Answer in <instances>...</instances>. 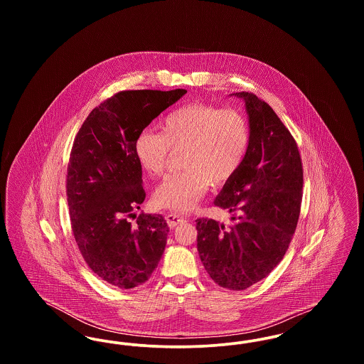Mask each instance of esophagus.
Segmentation results:
<instances>
[{
	"instance_id": "esophagus-1",
	"label": "esophagus",
	"mask_w": 364,
	"mask_h": 364,
	"mask_svg": "<svg viewBox=\"0 0 364 364\" xmlns=\"http://www.w3.org/2000/svg\"><path fill=\"white\" fill-rule=\"evenodd\" d=\"M165 218H166V223H168L169 228H176V226L186 223V218H184V217H180V215H177V214H166Z\"/></svg>"
}]
</instances>
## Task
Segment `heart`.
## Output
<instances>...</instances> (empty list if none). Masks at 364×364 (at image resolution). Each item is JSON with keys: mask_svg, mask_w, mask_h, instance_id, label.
Segmentation results:
<instances>
[{"mask_svg": "<svg viewBox=\"0 0 364 364\" xmlns=\"http://www.w3.org/2000/svg\"><path fill=\"white\" fill-rule=\"evenodd\" d=\"M161 132L140 131L134 153L146 173L161 174L171 149H184L183 171L168 174L154 192L156 206L190 211L210 186L229 181L248 151L251 129L247 116L235 107L192 102L176 107L159 122Z\"/></svg>", "mask_w": 364, "mask_h": 364, "instance_id": "b5f03b06", "label": "heart"}]
</instances>
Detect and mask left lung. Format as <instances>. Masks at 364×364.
Masks as SVG:
<instances>
[{"label":"left lung","mask_w":364,"mask_h":364,"mask_svg":"<svg viewBox=\"0 0 364 364\" xmlns=\"http://www.w3.org/2000/svg\"><path fill=\"white\" fill-rule=\"evenodd\" d=\"M242 98L251 140L240 169L214 205L232 224L196 220L198 251L215 284L242 291L267 277L284 258L300 215L303 165L296 140L276 112L252 92Z\"/></svg>","instance_id":"1"}]
</instances>
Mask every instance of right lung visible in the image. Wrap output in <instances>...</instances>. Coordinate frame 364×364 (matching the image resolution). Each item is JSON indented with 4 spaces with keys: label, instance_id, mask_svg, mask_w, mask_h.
I'll list each match as a JSON object with an SVG mask.
<instances>
[{
    "label": "right lung",
    "instance_id": "right-lung-1",
    "mask_svg": "<svg viewBox=\"0 0 364 364\" xmlns=\"http://www.w3.org/2000/svg\"><path fill=\"white\" fill-rule=\"evenodd\" d=\"M186 92L120 91L91 110L73 140L67 173L73 237L88 267L113 287L146 282L165 251V218L134 213L146 198L134 140Z\"/></svg>",
    "mask_w": 364,
    "mask_h": 364
}]
</instances>
